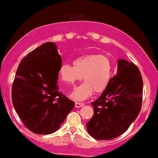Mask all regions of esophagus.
Here are the masks:
<instances>
[{"label":"esophagus","instance_id":"1","mask_svg":"<svg viewBox=\"0 0 158 158\" xmlns=\"http://www.w3.org/2000/svg\"><path fill=\"white\" fill-rule=\"evenodd\" d=\"M84 106V103H81V102H76L75 103V107L76 108H80V107H82Z\"/></svg>","mask_w":158,"mask_h":158}]
</instances>
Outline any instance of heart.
<instances>
[{"mask_svg":"<svg viewBox=\"0 0 158 158\" xmlns=\"http://www.w3.org/2000/svg\"><path fill=\"white\" fill-rule=\"evenodd\" d=\"M73 67L64 64L59 68L61 81L74 85L81 78L85 81L77 87L70 97L77 101L88 99L93 94L102 92L109 84L112 74V64L110 59L99 54H89L77 58Z\"/></svg>","mask_w":158,"mask_h":158,"instance_id":"1","label":"heart"}]
</instances>
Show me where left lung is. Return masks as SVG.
I'll return each mask as SVG.
<instances>
[{
  "label": "left lung",
  "mask_w": 158,
  "mask_h": 158,
  "mask_svg": "<svg viewBox=\"0 0 158 158\" xmlns=\"http://www.w3.org/2000/svg\"><path fill=\"white\" fill-rule=\"evenodd\" d=\"M143 79L133 63L118 59L117 73L97 99L91 103L94 114L86 123L89 135L108 140L128 130L140 111Z\"/></svg>",
  "instance_id": "1"
}]
</instances>
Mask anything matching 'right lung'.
Here are the masks:
<instances>
[{
	"label": "right lung",
	"mask_w": 158,
	"mask_h": 158,
	"mask_svg": "<svg viewBox=\"0 0 158 158\" xmlns=\"http://www.w3.org/2000/svg\"><path fill=\"white\" fill-rule=\"evenodd\" d=\"M61 57L53 42L27 54L16 71L12 100L16 113L29 130L38 135L57 131L75 103L59 90Z\"/></svg>",
	"instance_id": "1"
}]
</instances>
